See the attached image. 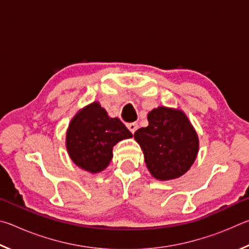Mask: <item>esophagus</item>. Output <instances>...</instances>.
<instances>
[{"instance_id":"34e87169","label":"esophagus","mask_w":249,"mask_h":249,"mask_svg":"<svg viewBox=\"0 0 249 249\" xmlns=\"http://www.w3.org/2000/svg\"><path fill=\"white\" fill-rule=\"evenodd\" d=\"M127 128L134 134L137 130V128H138V124L137 123H128L127 124Z\"/></svg>"}]
</instances>
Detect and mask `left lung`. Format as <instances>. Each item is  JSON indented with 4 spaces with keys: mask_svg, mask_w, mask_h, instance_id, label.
I'll return each instance as SVG.
<instances>
[{
    "mask_svg": "<svg viewBox=\"0 0 249 249\" xmlns=\"http://www.w3.org/2000/svg\"><path fill=\"white\" fill-rule=\"evenodd\" d=\"M147 120L148 126L134 133L147 168L158 180L179 178L190 169L199 151L196 129L181 109L159 107Z\"/></svg>",
    "mask_w": 249,
    "mask_h": 249,
    "instance_id": "obj_1",
    "label": "left lung"
}]
</instances>
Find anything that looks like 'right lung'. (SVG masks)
Returning a JSON list of instances; mask_svg holds the SVG:
<instances>
[{
  "mask_svg": "<svg viewBox=\"0 0 249 249\" xmlns=\"http://www.w3.org/2000/svg\"><path fill=\"white\" fill-rule=\"evenodd\" d=\"M133 137L117 117H109L99 102L77 113L67 130L66 147L72 161L81 169L96 174L104 170L113 158V147Z\"/></svg>",
  "mask_w": 249,
  "mask_h": 249,
  "instance_id": "obj_1",
  "label": "right lung"
}]
</instances>
